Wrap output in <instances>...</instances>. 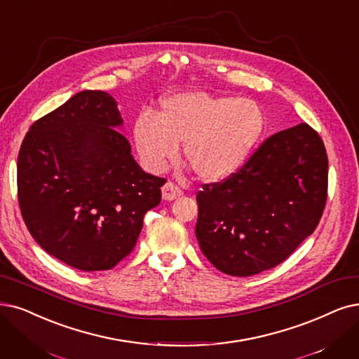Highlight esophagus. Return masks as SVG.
Wrapping results in <instances>:
<instances>
[{
  "instance_id": "1",
  "label": "esophagus",
  "mask_w": 359,
  "mask_h": 359,
  "mask_svg": "<svg viewBox=\"0 0 359 359\" xmlns=\"http://www.w3.org/2000/svg\"><path fill=\"white\" fill-rule=\"evenodd\" d=\"M162 194H163L165 200H174V198H177V197H180L182 194V190L178 187L177 184H174L172 181H168L163 185Z\"/></svg>"
}]
</instances>
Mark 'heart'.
Here are the masks:
<instances>
[{"mask_svg": "<svg viewBox=\"0 0 359 359\" xmlns=\"http://www.w3.org/2000/svg\"><path fill=\"white\" fill-rule=\"evenodd\" d=\"M264 130V113L252 100L202 91L178 93L161 103L156 118L141 114L134 138L142 163L161 172L178 154L198 178L221 181L245 163Z\"/></svg>", "mask_w": 359, "mask_h": 359, "instance_id": "1", "label": "heart"}]
</instances>
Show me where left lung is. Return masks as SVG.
<instances>
[{
  "mask_svg": "<svg viewBox=\"0 0 359 359\" xmlns=\"http://www.w3.org/2000/svg\"><path fill=\"white\" fill-rule=\"evenodd\" d=\"M327 190L325 146L313 128L271 135L233 175L197 191L200 249L228 276L274 268L317 228Z\"/></svg>",
  "mask_w": 359,
  "mask_h": 359,
  "instance_id": "8db88e82",
  "label": "left lung"
}]
</instances>
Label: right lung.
Here are the masks:
<instances>
[{
  "label": "right lung",
  "mask_w": 359,
  "mask_h": 359,
  "mask_svg": "<svg viewBox=\"0 0 359 359\" xmlns=\"http://www.w3.org/2000/svg\"><path fill=\"white\" fill-rule=\"evenodd\" d=\"M113 97L81 91L32 123L18 156V198L31 236L82 271H104L130 255L165 178L146 174Z\"/></svg>",
  "instance_id": "add662e5"
}]
</instances>
